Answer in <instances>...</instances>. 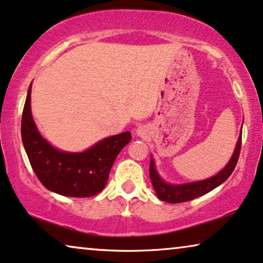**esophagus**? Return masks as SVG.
Listing matches in <instances>:
<instances>
[{"instance_id": "obj_1", "label": "esophagus", "mask_w": 263, "mask_h": 263, "mask_svg": "<svg viewBox=\"0 0 263 263\" xmlns=\"http://www.w3.org/2000/svg\"><path fill=\"white\" fill-rule=\"evenodd\" d=\"M136 134L138 136H141V138H143V136L147 135V128L146 127H140L136 129Z\"/></svg>"}]
</instances>
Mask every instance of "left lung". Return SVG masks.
<instances>
[{
	"label": "left lung",
	"mask_w": 263,
	"mask_h": 263,
	"mask_svg": "<svg viewBox=\"0 0 263 263\" xmlns=\"http://www.w3.org/2000/svg\"><path fill=\"white\" fill-rule=\"evenodd\" d=\"M241 144H242V133L238 136V141L236 143L235 151L233 157H231L230 161L228 162V165L220 171L216 176L205 179V180L196 181V182H189V184H182V185H172L167 184L162 180L157 172L154 166V160L153 158L151 159V165H149V176L151 181L153 184V187L155 190V193L160 200L167 201L171 204H178V203H184V201H189L195 199V198L201 197L206 195L208 192L212 191L216 189L217 186H219L222 182L227 180L228 178L231 176V173L234 172L236 163L238 161L239 152H241Z\"/></svg>",
	"instance_id": "left-lung-1"
}]
</instances>
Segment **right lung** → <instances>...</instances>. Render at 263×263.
Here are the masks:
<instances>
[{
	"mask_svg": "<svg viewBox=\"0 0 263 263\" xmlns=\"http://www.w3.org/2000/svg\"><path fill=\"white\" fill-rule=\"evenodd\" d=\"M30 84L21 120L22 142L30 166L41 184L62 196L84 198L100 193L108 181L117 155L130 142L132 134L110 136L82 153H67L51 146L34 123L30 111Z\"/></svg>",
	"mask_w": 263,
	"mask_h": 263,
	"instance_id": "add662e5",
	"label": "right lung"
}]
</instances>
